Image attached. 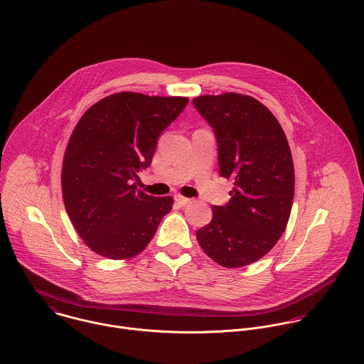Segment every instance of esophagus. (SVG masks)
<instances>
[{
  "label": "esophagus",
  "instance_id": "1",
  "mask_svg": "<svg viewBox=\"0 0 364 364\" xmlns=\"http://www.w3.org/2000/svg\"><path fill=\"white\" fill-rule=\"evenodd\" d=\"M175 202L179 205V206H186V205H189L192 200L191 199H188V198H185V196H181V195H178V196H175Z\"/></svg>",
  "mask_w": 364,
  "mask_h": 364
}]
</instances>
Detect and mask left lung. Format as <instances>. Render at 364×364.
I'll list each match as a JSON object with an SVG mask.
<instances>
[{
  "label": "left lung",
  "mask_w": 364,
  "mask_h": 364,
  "mask_svg": "<svg viewBox=\"0 0 364 364\" xmlns=\"http://www.w3.org/2000/svg\"><path fill=\"white\" fill-rule=\"evenodd\" d=\"M213 127L218 171L234 179L227 206L196 232L208 258L241 267L263 258L284 232L294 198V165L286 134L258 100L225 92L193 100Z\"/></svg>",
  "instance_id": "1"
}]
</instances>
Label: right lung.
Segmentation results:
<instances>
[{"instance_id":"obj_1","label":"right lung","mask_w":364,"mask_h":364,"mask_svg":"<svg viewBox=\"0 0 364 364\" xmlns=\"http://www.w3.org/2000/svg\"><path fill=\"white\" fill-rule=\"evenodd\" d=\"M188 102L117 92L75 124L63 158L61 193L75 231L95 254L114 260L139 255L171 211V196L137 192L132 182L151 164L159 134Z\"/></svg>"}]
</instances>
